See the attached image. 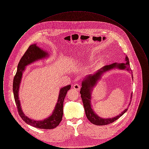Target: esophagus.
Segmentation results:
<instances>
[{"label":"esophagus","mask_w":149,"mask_h":149,"mask_svg":"<svg viewBox=\"0 0 149 149\" xmlns=\"http://www.w3.org/2000/svg\"><path fill=\"white\" fill-rule=\"evenodd\" d=\"M73 88H74V89H75V90H77V91H78L80 89V86L78 84H75L73 85Z\"/></svg>","instance_id":"34e87169"}]
</instances>
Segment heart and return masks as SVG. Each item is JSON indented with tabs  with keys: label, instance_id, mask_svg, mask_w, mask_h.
<instances>
[{
	"label": "heart",
	"instance_id": "1",
	"mask_svg": "<svg viewBox=\"0 0 149 149\" xmlns=\"http://www.w3.org/2000/svg\"><path fill=\"white\" fill-rule=\"evenodd\" d=\"M97 65H98L97 62H96V63H93V64H91V65H89V66H88V69L89 70H94V69H95V68L97 67Z\"/></svg>",
	"mask_w": 149,
	"mask_h": 149
}]
</instances>
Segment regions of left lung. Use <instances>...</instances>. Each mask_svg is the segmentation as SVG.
I'll return each instance as SVG.
<instances>
[{"instance_id":"8db88e82","label":"left lung","mask_w":149,"mask_h":149,"mask_svg":"<svg viewBox=\"0 0 149 149\" xmlns=\"http://www.w3.org/2000/svg\"><path fill=\"white\" fill-rule=\"evenodd\" d=\"M126 63H114L113 64H110L108 65H106L102 67L97 72H95L94 74H90L85 77L84 80L81 83V88L80 91L81 94V97L83 100V105L84 107L85 114L88 119L92 123L98 125L102 126L106 125L109 123H111L114 122L115 120H118L123 114L125 113L127 111L128 108L125 109L119 115L114 117L113 118H103L100 117L97 114L94 112L92 108L91 104V98H92V93L93 88L97 85V82L101 79L102 75L108 71L112 70L113 69H118L120 70H126L130 72L131 73L132 78L133 79L132 72L130 68V65L129 63V59L126 56L125 57ZM132 93L131 95V99L132 98ZM131 103V102H130ZM129 103L128 106L130 105Z\"/></svg>"}]
</instances>
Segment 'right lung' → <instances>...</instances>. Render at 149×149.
<instances>
[{
    "label": "right lung",
    "mask_w": 149,
    "mask_h": 149,
    "mask_svg": "<svg viewBox=\"0 0 149 149\" xmlns=\"http://www.w3.org/2000/svg\"><path fill=\"white\" fill-rule=\"evenodd\" d=\"M49 56V54L46 51L38 47L36 44H33L29 46L23 56L22 57L18 65L17 71L14 76L13 84V91L14 100L18 108V111L22 119L26 123L36 128L41 129H53L58 126L62 120L63 115V103L65 96L68 91L71 88V85L65 86L60 90L58 97L56 106L53 113L49 116L42 120H32L27 117L22 110L21 103L19 99V89L21 82L22 77L23 71L25 70L26 66L33 63L41 59Z\"/></svg>",
    "instance_id": "1"
}]
</instances>
